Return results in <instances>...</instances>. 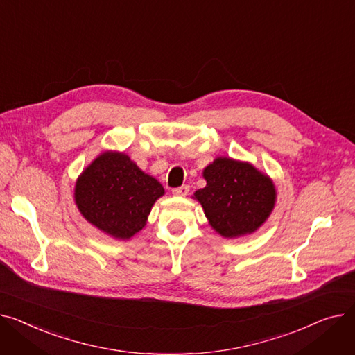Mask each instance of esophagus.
Returning a JSON list of instances; mask_svg holds the SVG:
<instances>
[{
	"label": "esophagus",
	"instance_id": "34e87169",
	"mask_svg": "<svg viewBox=\"0 0 355 355\" xmlns=\"http://www.w3.org/2000/svg\"><path fill=\"white\" fill-rule=\"evenodd\" d=\"M172 193H173L175 196H186L187 193H189V186L183 184V186H180V187H175V189L172 191Z\"/></svg>",
	"mask_w": 355,
	"mask_h": 355
}]
</instances>
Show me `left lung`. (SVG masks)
I'll use <instances>...</instances> for the list:
<instances>
[{"mask_svg": "<svg viewBox=\"0 0 355 355\" xmlns=\"http://www.w3.org/2000/svg\"><path fill=\"white\" fill-rule=\"evenodd\" d=\"M206 186L193 193L214 231L235 239L266 222L277 202L274 180L252 163L219 156L202 172Z\"/></svg>", "mask_w": 355, "mask_h": 355, "instance_id": "left-lung-1", "label": "left lung"}]
</instances>
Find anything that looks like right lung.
<instances>
[{
  "label": "right lung",
  "mask_w": 355,
  "mask_h": 355,
  "mask_svg": "<svg viewBox=\"0 0 355 355\" xmlns=\"http://www.w3.org/2000/svg\"><path fill=\"white\" fill-rule=\"evenodd\" d=\"M163 186L123 152L106 150L80 173L74 186L77 209L98 231L128 241L146 226Z\"/></svg>",
  "instance_id": "1"
}]
</instances>
